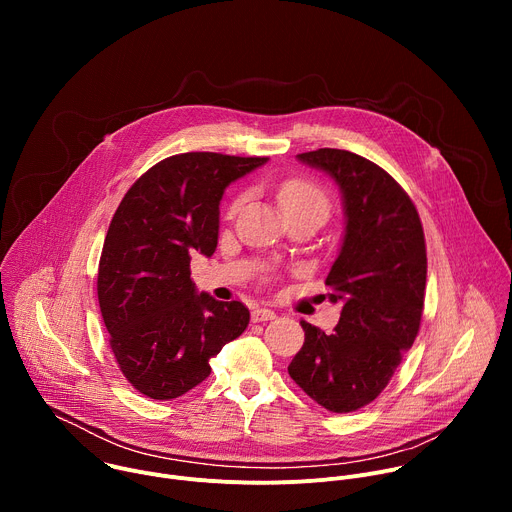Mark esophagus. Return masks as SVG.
I'll return each mask as SVG.
<instances>
[{
    "mask_svg": "<svg viewBox=\"0 0 512 512\" xmlns=\"http://www.w3.org/2000/svg\"><path fill=\"white\" fill-rule=\"evenodd\" d=\"M273 318H275V312L269 310V308H255L251 312L253 322H267V320H273Z\"/></svg>",
    "mask_w": 512,
    "mask_h": 512,
    "instance_id": "obj_1",
    "label": "esophagus"
}]
</instances>
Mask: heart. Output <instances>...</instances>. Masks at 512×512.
Masks as SVG:
<instances>
[{
    "label": "heart",
    "mask_w": 512,
    "mask_h": 512,
    "mask_svg": "<svg viewBox=\"0 0 512 512\" xmlns=\"http://www.w3.org/2000/svg\"><path fill=\"white\" fill-rule=\"evenodd\" d=\"M277 198H279V204L285 212L302 210V208H318V210H324L328 214V208H330V200H328L326 190L320 184H316L314 180H308V178L285 180L277 190ZM239 204H241V198L235 200L233 208H237Z\"/></svg>",
    "instance_id": "heart-1"
}]
</instances>
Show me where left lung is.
<instances>
[{"mask_svg":"<svg viewBox=\"0 0 512 512\" xmlns=\"http://www.w3.org/2000/svg\"><path fill=\"white\" fill-rule=\"evenodd\" d=\"M298 160L334 178L344 204V239L326 277L340 320L332 334L302 320L306 340L287 373L332 413L375 401L419 332L427 253L407 192L377 164L322 148Z\"/></svg>","mask_w":512,"mask_h":512,"instance_id":"obj_1","label":"left lung"}]
</instances>
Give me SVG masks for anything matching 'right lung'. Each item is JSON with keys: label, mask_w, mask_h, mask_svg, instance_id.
I'll return each mask as SVG.
<instances>
[{"label": "right lung", "mask_w": 512, "mask_h": 512, "mask_svg": "<svg viewBox=\"0 0 512 512\" xmlns=\"http://www.w3.org/2000/svg\"><path fill=\"white\" fill-rule=\"evenodd\" d=\"M265 162L178 154L137 178L115 210L97 296L119 369L141 395L170 401L188 393L210 375V358L245 332L241 302L196 294L190 257L214 253L225 188Z\"/></svg>", "instance_id": "obj_1"}]
</instances>
